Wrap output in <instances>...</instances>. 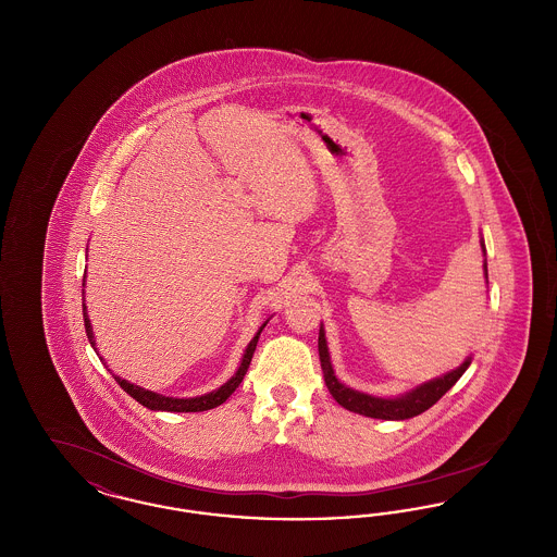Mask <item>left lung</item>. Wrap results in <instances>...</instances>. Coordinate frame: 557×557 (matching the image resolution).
I'll return each mask as SVG.
<instances>
[{
  "label": "left lung",
  "mask_w": 557,
  "mask_h": 557,
  "mask_svg": "<svg viewBox=\"0 0 557 557\" xmlns=\"http://www.w3.org/2000/svg\"><path fill=\"white\" fill-rule=\"evenodd\" d=\"M484 275L488 277L486 263H484ZM318 345L323 380H325V386H327L330 395L336 398V403L343 405L348 411H355V413H361V416H368V418H375V420H407V418H416V416L424 413L425 409H430L438 398L443 397L449 388L455 386V382L463 375V371L470 368V361H472L468 357L457 370L449 371L443 377H436L432 382H425L422 386H418L416 391L407 393L405 397L377 398L348 388L334 375L332 363H330V352H327V345H325L323 327L319 330Z\"/></svg>",
  "instance_id": "left-lung-1"
}]
</instances>
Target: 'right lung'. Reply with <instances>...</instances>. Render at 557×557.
<instances>
[{
  "instance_id": "1",
  "label": "right lung",
  "mask_w": 557,
  "mask_h": 557,
  "mask_svg": "<svg viewBox=\"0 0 557 557\" xmlns=\"http://www.w3.org/2000/svg\"><path fill=\"white\" fill-rule=\"evenodd\" d=\"M83 282H85V277H83ZM83 321H85V334H87V338H89V345L96 348V341H94V332H91V323H89V318H87L85 302H83ZM263 327H265V323L261 325V330L257 332V336L250 341V345L246 348L236 375H234L230 382H225L221 388H216L214 393H209V395H202V397L196 398L162 397V395H157V393H152V391H144V388H139V386H135V384H129L127 380H121V377H116V375H114V380L119 382V386H121L129 397L135 398L137 403H141L144 407H148V409H152V411L191 413V411L214 409V407H219L221 403H225V400L230 398V395L238 388L239 382L244 380V375H246V371H248V366H250V361H252V355H255V348H257V343H259V336H261Z\"/></svg>"
}]
</instances>
